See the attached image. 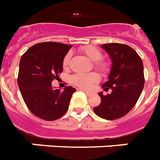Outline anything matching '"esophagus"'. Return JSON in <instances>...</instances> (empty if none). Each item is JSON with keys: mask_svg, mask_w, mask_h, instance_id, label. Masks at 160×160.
<instances>
[{"mask_svg": "<svg viewBox=\"0 0 160 160\" xmlns=\"http://www.w3.org/2000/svg\"><path fill=\"white\" fill-rule=\"evenodd\" d=\"M82 92H84L86 93V94H87V95H88V96H91V95H92V93H91L90 92H88V91L84 90V89H82Z\"/></svg>", "mask_w": 160, "mask_h": 160, "instance_id": "obj_1", "label": "esophagus"}]
</instances>
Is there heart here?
<instances>
[{
    "mask_svg": "<svg viewBox=\"0 0 160 160\" xmlns=\"http://www.w3.org/2000/svg\"><path fill=\"white\" fill-rule=\"evenodd\" d=\"M80 51L84 53L88 58H90L92 61L95 62L96 69L102 72H106L109 69V65L107 62L101 60L102 58V53L98 48L92 45H88L82 47ZM72 57V53L68 52L66 53L64 58L62 59V67L67 68L70 63V60ZM99 78L98 74L95 72H90V73H76L71 78L72 83L78 87L82 88H89L92 84L98 82Z\"/></svg>",
    "mask_w": 160,
    "mask_h": 160,
    "instance_id": "b5f03b06",
    "label": "heart"
}]
</instances>
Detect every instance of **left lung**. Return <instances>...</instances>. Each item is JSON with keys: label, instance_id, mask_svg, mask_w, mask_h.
Returning <instances> with one entry per match:
<instances>
[{"label": "left lung", "instance_id": "1", "mask_svg": "<svg viewBox=\"0 0 160 160\" xmlns=\"http://www.w3.org/2000/svg\"><path fill=\"white\" fill-rule=\"evenodd\" d=\"M109 53L112 67L108 80L102 86L107 95L99 93L102 102L93 108L98 116L116 120L126 116L136 104L145 85L144 66L139 54L129 45L118 43L102 44Z\"/></svg>", "mask_w": 160, "mask_h": 160}]
</instances>
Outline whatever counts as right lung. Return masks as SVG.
I'll return each mask as SVG.
<instances>
[{"label": "right lung", "instance_id": "add662e5", "mask_svg": "<svg viewBox=\"0 0 160 160\" xmlns=\"http://www.w3.org/2000/svg\"><path fill=\"white\" fill-rule=\"evenodd\" d=\"M72 45L58 42L34 44L22 55L18 86L30 112L40 119L54 121L67 112L76 89L66 87L53 90L52 82L62 72V59Z\"/></svg>", "mask_w": 160, "mask_h": 160}]
</instances>
